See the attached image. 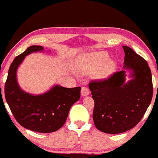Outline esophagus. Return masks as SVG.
I'll return each instance as SVG.
<instances>
[{
    "label": "esophagus",
    "mask_w": 158,
    "mask_h": 158,
    "mask_svg": "<svg viewBox=\"0 0 158 158\" xmlns=\"http://www.w3.org/2000/svg\"><path fill=\"white\" fill-rule=\"evenodd\" d=\"M90 92H89V90H88V88L86 87H83L82 88V90H81V96H87L89 95Z\"/></svg>",
    "instance_id": "obj_1"
}]
</instances>
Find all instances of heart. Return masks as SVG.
Masks as SVG:
<instances>
[{
    "mask_svg": "<svg viewBox=\"0 0 158 158\" xmlns=\"http://www.w3.org/2000/svg\"><path fill=\"white\" fill-rule=\"evenodd\" d=\"M109 56L103 52L84 54L76 60L74 70L77 74L88 75L91 73V77L95 80L102 81L106 79L114 72L115 62L108 60Z\"/></svg>",
    "mask_w": 158,
    "mask_h": 158,
    "instance_id": "b5f03b06",
    "label": "heart"
}]
</instances>
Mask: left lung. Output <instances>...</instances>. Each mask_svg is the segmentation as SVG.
I'll list each match as a JSON object with an SVG mask.
<instances>
[{
  "mask_svg": "<svg viewBox=\"0 0 158 158\" xmlns=\"http://www.w3.org/2000/svg\"><path fill=\"white\" fill-rule=\"evenodd\" d=\"M123 70L104 81L89 83L95 106L93 118L98 130L120 134L135 127L152 98V73L148 64L132 49L123 46ZM132 79L126 82V70Z\"/></svg>",
  "mask_w": 158,
  "mask_h": 158,
  "instance_id": "1",
  "label": "left lung"
}]
</instances>
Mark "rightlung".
<instances>
[{
	"label": "right lung",
	"instance_id": "add662e5",
	"mask_svg": "<svg viewBox=\"0 0 158 158\" xmlns=\"http://www.w3.org/2000/svg\"><path fill=\"white\" fill-rule=\"evenodd\" d=\"M44 47L33 45L14 60L5 84V97L19 124L29 130L50 133L63 126L69 111L81 97V87L64 88L54 85L42 94L33 95L23 90L17 81L19 67L26 56L43 52Z\"/></svg>",
	"mask_w": 158,
	"mask_h": 158
}]
</instances>
